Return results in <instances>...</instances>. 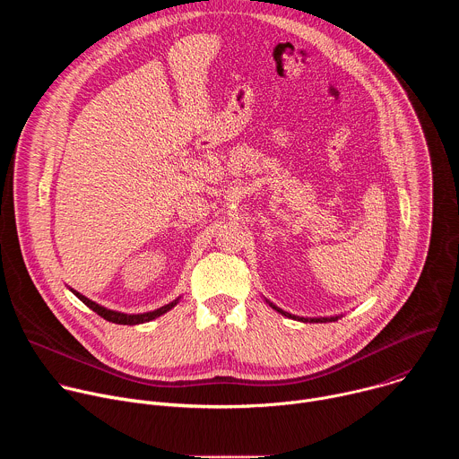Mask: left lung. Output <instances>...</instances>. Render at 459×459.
<instances>
[{"label": "left lung", "mask_w": 459, "mask_h": 459, "mask_svg": "<svg viewBox=\"0 0 459 459\" xmlns=\"http://www.w3.org/2000/svg\"><path fill=\"white\" fill-rule=\"evenodd\" d=\"M267 303L274 308V310H278V312H281L283 316H287V317H292V319H298V321H303V323H307V321H310V323H329V321H338L342 316H331V317H299V316H292V314H289V312H285V310H281V308H278L274 303H271L269 299H267Z\"/></svg>", "instance_id": "1"}]
</instances>
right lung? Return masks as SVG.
I'll return each instance as SVG.
<instances>
[{
  "mask_svg": "<svg viewBox=\"0 0 459 459\" xmlns=\"http://www.w3.org/2000/svg\"><path fill=\"white\" fill-rule=\"evenodd\" d=\"M71 290H73V289H71ZM73 294H74L80 301H83L91 310H94L98 316H101L103 319H107V321H110V323H117V325H140V323L152 321V319H156V317L163 316L165 312H169V310H170L172 307H176V305H178V301H179V298H178V299L170 301L169 305H163V307H160V308H156V310L143 312V314H123V312L110 310V308H105V307L98 305L96 301H92V299L85 298V296H83V294H80L78 290H73Z\"/></svg>",
  "mask_w": 459,
  "mask_h": 459,
  "instance_id": "1",
  "label": "right lung"
}]
</instances>
